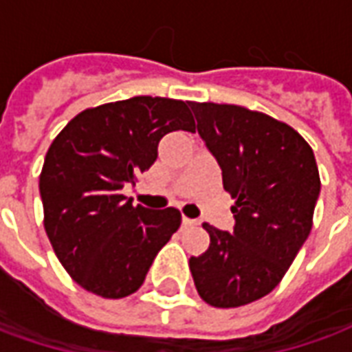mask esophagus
Instances as JSON below:
<instances>
[{"instance_id":"34e87169","label":"esophagus","mask_w":352,"mask_h":352,"mask_svg":"<svg viewBox=\"0 0 352 352\" xmlns=\"http://www.w3.org/2000/svg\"><path fill=\"white\" fill-rule=\"evenodd\" d=\"M183 224L184 226H194V224H198L196 219H188V217H183Z\"/></svg>"}]
</instances>
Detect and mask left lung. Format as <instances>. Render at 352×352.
<instances>
[{
  "instance_id": "1",
  "label": "left lung",
  "mask_w": 352,
  "mask_h": 352,
  "mask_svg": "<svg viewBox=\"0 0 352 352\" xmlns=\"http://www.w3.org/2000/svg\"><path fill=\"white\" fill-rule=\"evenodd\" d=\"M198 133L236 198L234 230L204 224L209 249L190 256L201 300L239 307L279 285L309 236L320 192L315 154L288 124L239 105L190 103Z\"/></svg>"
}]
</instances>
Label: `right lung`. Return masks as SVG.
I'll return each instance as SVG.
<instances>
[{"label": "right lung", "mask_w": 352, "mask_h": 352, "mask_svg": "<svg viewBox=\"0 0 352 352\" xmlns=\"http://www.w3.org/2000/svg\"><path fill=\"white\" fill-rule=\"evenodd\" d=\"M194 128L188 101L135 96L82 111L52 141L39 177L45 230L88 292L133 294L179 230L175 207L133 206L122 188L153 166L166 133Z\"/></svg>", "instance_id": "obj_1"}]
</instances>
